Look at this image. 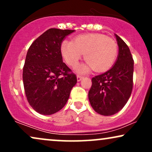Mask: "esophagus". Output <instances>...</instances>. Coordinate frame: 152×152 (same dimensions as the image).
<instances>
[{
	"label": "esophagus",
	"mask_w": 152,
	"mask_h": 152,
	"mask_svg": "<svg viewBox=\"0 0 152 152\" xmlns=\"http://www.w3.org/2000/svg\"><path fill=\"white\" fill-rule=\"evenodd\" d=\"M83 78V76H79V75H78V76H77V81H81V79H82V78Z\"/></svg>",
	"instance_id": "esophagus-1"
}]
</instances>
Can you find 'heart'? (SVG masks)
<instances>
[{"mask_svg": "<svg viewBox=\"0 0 152 152\" xmlns=\"http://www.w3.org/2000/svg\"><path fill=\"white\" fill-rule=\"evenodd\" d=\"M61 51L65 61L74 67L85 53L86 64L78 68V71L85 73L94 69L97 72L107 71L112 66L118 53L116 41L99 34L79 35L74 41L64 40Z\"/></svg>", "mask_w": 152, "mask_h": 152, "instance_id": "obj_1", "label": "heart"}]
</instances>
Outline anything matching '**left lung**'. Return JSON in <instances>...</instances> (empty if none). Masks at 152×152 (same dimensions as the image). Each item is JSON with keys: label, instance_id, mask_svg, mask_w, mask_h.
I'll list each match as a JSON object with an SVG mask.
<instances>
[{"label": "left lung", "instance_id": "left-lung-1", "mask_svg": "<svg viewBox=\"0 0 152 152\" xmlns=\"http://www.w3.org/2000/svg\"><path fill=\"white\" fill-rule=\"evenodd\" d=\"M115 36L118 46L116 62L109 71L92 78L88 91L92 108L103 116H111L123 109L133 88V58L126 43Z\"/></svg>", "mask_w": 152, "mask_h": 152}]
</instances>
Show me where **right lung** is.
<instances>
[{
  "mask_svg": "<svg viewBox=\"0 0 152 152\" xmlns=\"http://www.w3.org/2000/svg\"><path fill=\"white\" fill-rule=\"evenodd\" d=\"M74 30L50 28L34 41L26 54L23 81L28 102L36 112L51 115L66 105L76 75L63 62L61 45Z\"/></svg>",
  "mask_w": 152,
  "mask_h": 152,
  "instance_id": "1",
  "label": "right lung"
}]
</instances>
